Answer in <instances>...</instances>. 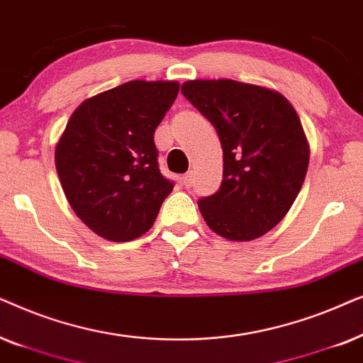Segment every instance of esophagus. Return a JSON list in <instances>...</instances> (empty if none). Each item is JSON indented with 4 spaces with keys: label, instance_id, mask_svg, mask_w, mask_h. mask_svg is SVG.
Instances as JSON below:
<instances>
[{
    "label": "esophagus",
    "instance_id": "esophagus-1",
    "mask_svg": "<svg viewBox=\"0 0 363 363\" xmlns=\"http://www.w3.org/2000/svg\"><path fill=\"white\" fill-rule=\"evenodd\" d=\"M192 177H194V174H192V171L186 172L184 176H182V184H184L186 187H191L192 186Z\"/></svg>",
    "mask_w": 363,
    "mask_h": 363
}]
</instances>
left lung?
Segmentation results:
<instances>
[{
	"mask_svg": "<svg viewBox=\"0 0 363 363\" xmlns=\"http://www.w3.org/2000/svg\"><path fill=\"white\" fill-rule=\"evenodd\" d=\"M186 99L214 125L224 154L216 194L197 201L207 225L230 240H252L279 224L301 191L308 146L282 94L232 79L182 84Z\"/></svg>",
	"mask_w": 363,
	"mask_h": 363,
	"instance_id": "left-lung-1",
	"label": "left lung"
}]
</instances>
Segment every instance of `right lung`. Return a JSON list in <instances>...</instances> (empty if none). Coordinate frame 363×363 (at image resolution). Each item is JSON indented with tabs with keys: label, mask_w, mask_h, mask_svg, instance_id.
I'll return each instance as SVG.
<instances>
[{
	"label": "right lung",
	"mask_w": 363,
	"mask_h": 363,
	"mask_svg": "<svg viewBox=\"0 0 363 363\" xmlns=\"http://www.w3.org/2000/svg\"><path fill=\"white\" fill-rule=\"evenodd\" d=\"M177 93L176 81H129L84 101L67 121L56 171L72 211L101 238L146 234L171 194L154 131Z\"/></svg>",
	"instance_id": "1"
}]
</instances>
